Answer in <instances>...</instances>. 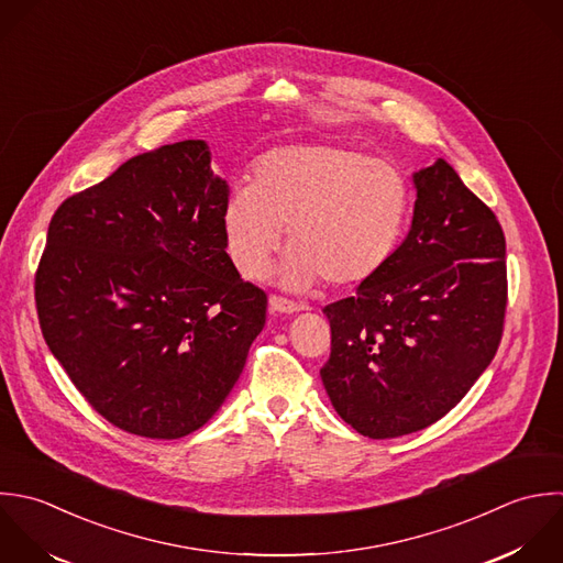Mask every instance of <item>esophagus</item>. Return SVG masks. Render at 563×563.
Instances as JSON below:
<instances>
[{
    "mask_svg": "<svg viewBox=\"0 0 563 563\" xmlns=\"http://www.w3.org/2000/svg\"><path fill=\"white\" fill-rule=\"evenodd\" d=\"M269 309L274 311V313H296V311H300L302 307L300 305H296V302H291V300H285V298H278V296H272L269 298Z\"/></svg>",
    "mask_w": 563,
    "mask_h": 563,
    "instance_id": "obj_1",
    "label": "esophagus"
}]
</instances>
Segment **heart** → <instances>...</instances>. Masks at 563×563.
I'll list each match as a JSON object with an SVG mask.
<instances>
[{"label": "heart", "mask_w": 563, "mask_h": 563, "mask_svg": "<svg viewBox=\"0 0 563 563\" xmlns=\"http://www.w3.org/2000/svg\"><path fill=\"white\" fill-rule=\"evenodd\" d=\"M410 208V181L395 164L338 142H298L258 157L252 186L230 192L221 223L245 278L267 274L287 228V287L307 289L320 278L357 287L388 265Z\"/></svg>", "instance_id": "heart-1"}]
</instances>
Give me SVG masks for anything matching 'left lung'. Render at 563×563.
<instances>
[{
    "instance_id": "left-lung-1",
    "label": "left lung",
    "mask_w": 563,
    "mask_h": 563,
    "mask_svg": "<svg viewBox=\"0 0 563 563\" xmlns=\"http://www.w3.org/2000/svg\"><path fill=\"white\" fill-rule=\"evenodd\" d=\"M412 228L357 294L324 307L320 368L335 412L368 439L443 419L492 364L505 331L500 221L445 162L415 173Z\"/></svg>"
}]
</instances>
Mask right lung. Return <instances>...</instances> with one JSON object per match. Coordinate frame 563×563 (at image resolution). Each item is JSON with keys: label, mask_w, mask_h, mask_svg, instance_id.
I'll return each instance as SVG.
<instances>
[{"label": "right lung", "mask_w": 563, "mask_h": 563, "mask_svg": "<svg viewBox=\"0 0 563 563\" xmlns=\"http://www.w3.org/2000/svg\"><path fill=\"white\" fill-rule=\"evenodd\" d=\"M225 179L203 140L126 159L54 212L34 276L47 349L87 404L146 439L221 408L265 327L267 296L225 252Z\"/></svg>", "instance_id": "1"}]
</instances>
